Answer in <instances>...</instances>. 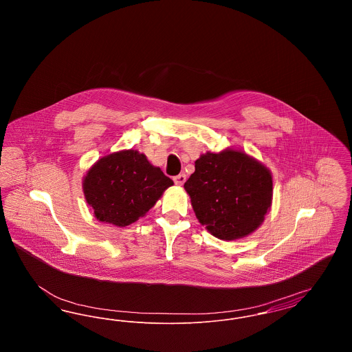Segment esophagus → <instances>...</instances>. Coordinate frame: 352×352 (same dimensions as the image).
Instances as JSON below:
<instances>
[{"mask_svg":"<svg viewBox=\"0 0 352 352\" xmlns=\"http://www.w3.org/2000/svg\"><path fill=\"white\" fill-rule=\"evenodd\" d=\"M174 182H175V184H178V186H182L186 182V174L182 173V174L174 177Z\"/></svg>","mask_w":352,"mask_h":352,"instance_id":"obj_1","label":"esophagus"}]
</instances>
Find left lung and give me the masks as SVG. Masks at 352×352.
I'll return each mask as SVG.
<instances>
[{
  "mask_svg": "<svg viewBox=\"0 0 352 352\" xmlns=\"http://www.w3.org/2000/svg\"><path fill=\"white\" fill-rule=\"evenodd\" d=\"M201 226L221 240H236L256 231L272 206L269 168L244 151H207L195 161L184 184Z\"/></svg>",
  "mask_w": 352,
  "mask_h": 352,
  "instance_id": "1",
  "label": "left lung"
}]
</instances>
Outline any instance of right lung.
Here are the masks:
<instances>
[{
    "label": "right lung",
    "instance_id": "1",
    "mask_svg": "<svg viewBox=\"0 0 352 352\" xmlns=\"http://www.w3.org/2000/svg\"><path fill=\"white\" fill-rule=\"evenodd\" d=\"M173 184L145 154L129 149L100 158L87 171L83 191L98 220L125 227L142 218Z\"/></svg>",
    "mask_w": 352,
    "mask_h": 352
}]
</instances>
